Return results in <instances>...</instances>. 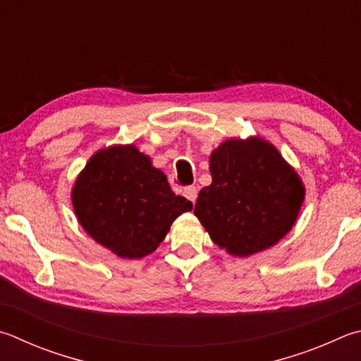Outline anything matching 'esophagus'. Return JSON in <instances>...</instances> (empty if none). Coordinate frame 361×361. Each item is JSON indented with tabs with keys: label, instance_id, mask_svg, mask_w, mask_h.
Instances as JSON below:
<instances>
[{
	"label": "esophagus",
	"instance_id": "1",
	"mask_svg": "<svg viewBox=\"0 0 361 361\" xmlns=\"http://www.w3.org/2000/svg\"><path fill=\"white\" fill-rule=\"evenodd\" d=\"M197 194H199V191L195 186H188L183 189V195H185L188 200H191L192 203H195V200H197Z\"/></svg>",
	"mask_w": 361,
	"mask_h": 361
}]
</instances>
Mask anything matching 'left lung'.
Returning <instances> with one entry per match:
<instances>
[{
    "label": "left lung",
    "mask_w": 361,
    "mask_h": 361,
    "mask_svg": "<svg viewBox=\"0 0 361 361\" xmlns=\"http://www.w3.org/2000/svg\"><path fill=\"white\" fill-rule=\"evenodd\" d=\"M209 172L213 181L199 192L194 214L221 249L247 257L293 227L305 186L270 142L228 139L212 153Z\"/></svg>",
    "instance_id": "left-lung-1"
}]
</instances>
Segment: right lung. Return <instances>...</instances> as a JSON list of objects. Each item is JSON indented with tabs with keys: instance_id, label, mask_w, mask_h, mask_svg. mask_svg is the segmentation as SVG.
<instances>
[{
	"instance_id": "right-lung-1",
	"label": "right lung",
	"mask_w": 361,
	"mask_h": 361,
	"mask_svg": "<svg viewBox=\"0 0 361 361\" xmlns=\"http://www.w3.org/2000/svg\"><path fill=\"white\" fill-rule=\"evenodd\" d=\"M72 205L85 232L123 259L152 254L172 222L192 209L134 145H114L91 156L72 188Z\"/></svg>"
}]
</instances>
